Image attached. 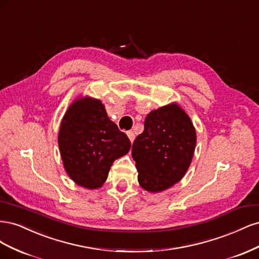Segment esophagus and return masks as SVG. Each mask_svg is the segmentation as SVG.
<instances>
[{"label":"esophagus","instance_id":"34e87169","mask_svg":"<svg viewBox=\"0 0 259 259\" xmlns=\"http://www.w3.org/2000/svg\"><path fill=\"white\" fill-rule=\"evenodd\" d=\"M126 134H127V136H128L130 140H131V143L134 142V139H135V134H134V132H133V131H128V132L126 133Z\"/></svg>","mask_w":259,"mask_h":259}]
</instances>
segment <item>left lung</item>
<instances>
[{
	"instance_id": "1",
	"label": "left lung",
	"mask_w": 259,
	"mask_h": 259,
	"mask_svg": "<svg viewBox=\"0 0 259 259\" xmlns=\"http://www.w3.org/2000/svg\"><path fill=\"white\" fill-rule=\"evenodd\" d=\"M195 144L193 124L177 104L151 111L132 147L139 185L149 192H160L177 184L190 166Z\"/></svg>"
}]
</instances>
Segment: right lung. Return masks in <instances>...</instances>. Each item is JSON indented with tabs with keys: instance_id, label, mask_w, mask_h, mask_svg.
Masks as SVG:
<instances>
[{
	"instance_id": "obj_1",
	"label": "right lung",
	"mask_w": 259,
	"mask_h": 259,
	"mask_svg": "<svg viewBox=\"0 0 259 259\" xmlns=\"http://www.w3.org/2000/svg\"><path fill=\"white\" fill-rule=\"evenodd\" d=\"M58 145L67 174L88 189L103 186L113 162L131 148L128 137L109 119L103 103L91 97L70 105L60 124Z\"/></svg>"
}]
</instances>
